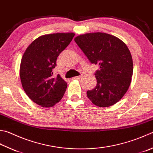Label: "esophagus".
Returning a JSON list of instances; mask_svg holds the SVG:
<instances>
[{
    "instance_id": "1",
    "label": "esophagus",
    "mask_w": 153,
    "mask_h": 153,
    "mask_svg": "<svg viewBox=\"0 0 153 153\" xmlns=\"http://www.w3.org/2000/svg\"><path fill=\"white\" fill-rule=\"evenodd\" d=\"M81 76H82V75L75 76V77H74V79H80V78H81Z\"/></svg>"
}]
</instances>
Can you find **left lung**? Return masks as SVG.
Instances as JSON below:
<instances>
[{"instance_id": "8db88e82", "label": "left lung", "mask_w": 153, "mask_h": 153, "mask_svg": "<svg viewBox=\"0 0 153 153\" xmlns=\"http://www.w3.org/2000/svg\"><path fill=\"white\" fill-rule=\"evenodd\" d=\"M74 41L92 64H99L94 73L97 83L86 94L94 105L108 107L122 99L131 85L133 63L130 51L121 40L111 34H81Z\"/></svg>"}]
</instances>
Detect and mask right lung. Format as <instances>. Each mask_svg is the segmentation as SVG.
I'll list each match as a JSON object with an SVG mask.
<instances>
[{
    "label": "right lung",
    "mask_w": 153,
    "mask_h": 153,
    "mask_svg": "<svg viewBox=\"0 0 153 153\" xmlns=\"http://www.w3.org/2000/svg\"><path fill=\"white\" fill-rule=\"evenodd\" d=\"M74 34L54 33L37 38L23 54L20 67L22 88L37 105L51 107L62 99L67 83L53 68L60 53L70 44Z\"/></svg>",
    "instance_id": "1"
}]
</instances>
